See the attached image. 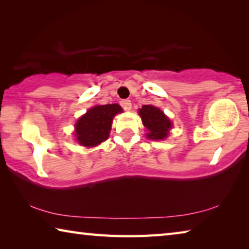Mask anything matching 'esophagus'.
I'll list each match as a JSON object with an SVG mask.
<instances>
[{
    "label": "esophagus",
    "mask_w": 249,
    "mask_h": 249,
    "mask_svg": "<svg viewBox=\"0 0 249 249\" xmlns=\"http://www.w3.org/2000/svg\"><path fill=\"white\" fill-rule=\"evenodd\" d=\"M121 107H123L125 111H130V109H132V103H130L129 100H122Z\"/></svg>",
    "instance_id": "1"
}]
</instances>
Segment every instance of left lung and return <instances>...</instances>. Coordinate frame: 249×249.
I'll list each match as a JSON object with an SVG mask.
<instances>
[{
  "label": "left lung",
  "instance_id": "obj_1",
  "mask_svg": "<svg viewBox=\"0 0 249 249\" xmlns=\"http://www.w3.org/2000/svg\"><path fill=\"white\" fill-rule=\"evenodd\" d=\"M138 113L142 117V124L148 130L146 135L149 140L162 141L168 137L172 123L161 109L154 105H142Z\"/></svg>",
  "mask_w": 249,
  "mask_h": 249
}]
</instances>
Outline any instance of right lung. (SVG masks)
Wrapping results in <instances>:
<instances>
[{"label": "right lung", "mask_w": 249, "mask_h": 249, "mask_svg": "<svg viewBox=\"0 0 249 249\" xmlns=\"http://www.w3.org/2000/svg\"><path fill=\"white\" fill-rule=\"evenodd\" d=\"M122 112L123 108L116 103L91 107L74 125L77 142L84 147H94L107 141L113 119L117 113Z\"/></svg>", "instance_id": "1"}]
</instances>
